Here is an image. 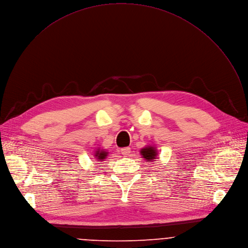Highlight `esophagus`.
<instances>
[{"mask_svg":"<svg viewBox=\"0 0 248 248\" xmlns=\"http://www.w3.org/2000/svg\"><path fill=\"white\" fill-rule=\"evenodd\" d=\"M121 154L124 156H128L131 154V148L130 147H123V148H121Z\"/></svg>","mask_w":248,"mask_h":248,"instance_id":"34e87169","label":"esophagus"}]
</instances>
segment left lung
Returning a JSON list of instances; mask_svg holds the SVG:
<instances>
[{"mask_svg": "<svg viewBox=\"0 0 248 248\" xmlns=\"http://www.w3.org/2000/svg\"><path fill=\"white\" fill-rule=\"evenodd\" d=\"M140 154L142 156V158H144L146 161H153V160L156 159L157 155H158L156 148L153 145H148L146 147L141 148Z\"/></svg>", "mask_w": 248, "mask_h": 248, "instance_id": "1", "label": "left lung"}]
</instances>
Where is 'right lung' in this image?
<instances>
[{"label":"right lung","mask_w":248,"mask_h":248,"mask_svg":"<svg viewBox=\"0 0 248 248\" xmlns=\"http://www.w3.org/2000/svg\"><path fill=\"white\" fill-rule=\"evenodd\" d=\"M108 155V153L106 152L105 150L97 148V151H95V153H94V158L96 159V161H104L107 158Z\"/></svg>","instance_id":"right-lung-1"}]
</instances>
